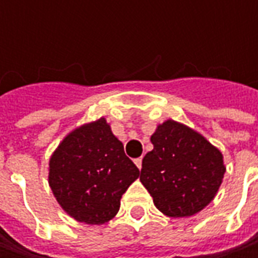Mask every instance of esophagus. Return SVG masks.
Segmentation results:
<instances>
[{
	"label": "esophagus",
	"mask_w": 258,
	"mask_h": 258,
	"mask_svg": "<svg viewBox=\"0 0 258 258\" xmlns=\"http://www.w3.org/2000/svg\"><path fill=\"white\" fill-rule=\"evenodd\" d=\"M134 162H135V165H136V166L139 168V169L142 168V158H136Z\"/></svg>",
	"instance_id": "1"
}]
</instances>
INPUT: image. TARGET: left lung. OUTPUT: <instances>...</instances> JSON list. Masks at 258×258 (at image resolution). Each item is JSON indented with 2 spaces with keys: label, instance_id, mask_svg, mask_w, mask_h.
Segmentation results:
<instances>
[{
  "label": "left lung",
  "instance_id": "left-lung-1",
  "mask_svg": "<svg viewBox=\"0 0 258 258\" xmlns=\"http://www.w3.org/2000/svg\"><path fill=\"white\" fill-rule=\"evenodd\" d=\"M141 182L166 217L195 215L215 198L225 165L221 151L195 129L168 119L151 136Z\"/></svg>",
  "mask_w": 258,
  "mask_h": 258
}]
</instances>
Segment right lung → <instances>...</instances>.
<instances>
[{"mask_svg":"<svg viewBox=\"0 0 258 258\" xmlns=\"http://www.w3.org/2000/svg\"><path fill=\"white\" fill-rule=\"evenodd\" d=\"M138 176L139 169L104 117L69 132L48 161V185L58 205L89 225L110 221Z\"/></svg>","mask_w":258,"mask_h":258,"instance_id":"1","label":"right lung"}]
</instances>
